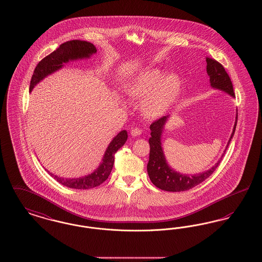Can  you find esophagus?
Returning a JSON list of instances; mask_svg holds the SVG:
<instances>
[{"mask_svg":"<svg viewBox=\"0 0 262 262\" xmlns=\"http://www.w3.org/2000/svg\"><path fill=\"white\" fill-rule=\"evenodd\" d=\"M130 135H132L133 137L140 136V135H141V129L138 128V127H134V128H132V130H130Z\"/></svg>","mask_w":262,"mask_h":262,"instance_id":"obj_1","label":"esophagus"}]
</instances>
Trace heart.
I'll list each match as a JSON object with an SVG mask.
<instances>
[{
    "label": "heart",
    "instance_id": "heart-1",
    "mask_svg": "<svg viewBox=\"0 0 262 262\" xmlns=\"http://www.w3.org/2000/svg\"><path fill=\"white\" fill-rule=\"evenodd\" d=\"M181 91L180 77L174 74L165 75L158 69L144 70L130 77L125 83V94L134 100L146 98L142 112L146 118L162 116L178 98Z\"/></svg>",
    "mask_w": 262,
    "mask_h": 262
}]
</instances>
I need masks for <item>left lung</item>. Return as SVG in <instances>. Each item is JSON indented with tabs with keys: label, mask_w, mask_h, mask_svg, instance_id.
<instances>
[{
	"label": "left lung",
	"mask_w": 262,
	"mask_h": 262,
	"mask_svg": "<svg viewBox=\"0 0 262 262\" xmlns=\"http://www.w3.org/2000/svg\"><path fill=\"white\" fill-rule=\"evenodd\" d=\"M206 63H207L206 72H207V75L210 77V85L212 88L223 90L231 96L235 97L231 78L225 71L224 67L216 60H213L208 57L206 58ZM169 116H164L162 118L154 121L150 125L151 137L149 138V161L147 164V173L152 184L160 189L166 190V191H185L200 185L207 178H209L214 173L216 168L219 166L224 154L222 155L221 159L206 172L192 174V176L180 174L176 172L166 161V158L163 152L162 145H161L163 128ZM237 122V113L233 133L228 141L224 153L230 144L231 139L234 137Z\"/></svg>",
	"instance_id": "left-lung-1"
}]
</instances>
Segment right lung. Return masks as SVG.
<instances>
[{"mask_svg": "<svg viewBox=\"0 0 262 262\" xmlns=\"http://www.w3.org/2000/svg\"><path fill=\"white\" fill-rule=\"evenodd\" d=\"M96 47L88 41L81 40H71L64 42L60 45L57 50L54 51L42 59L38 62L34 73L31 77L29 91H31L39 81L45 78L47 75L55 73L56 71L60 70L63 66V63L75 61L78 59H86L89 58L92 54L96 53ZM127 139V133L126 130L120 132L116 137L113 138L112 141L108 145L107 149L105 151L104 157L99 167L91 174L81 178H74L68 179L58 177L56 174H52L47 171L49 174L60 184L64 187L75 188V189H88L92 187H98L103 184L109 177L113 169L114 160H115V153L120 149L125 143Z\"/></svg>", "mask_w": 262, "mask_h": 262, "instance_id": "1", "label": "right lung"}]
</instances>
